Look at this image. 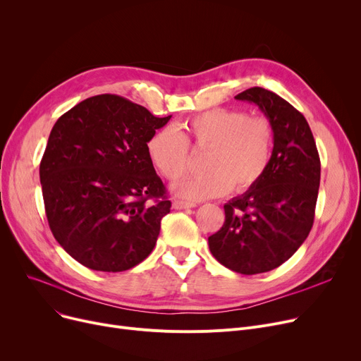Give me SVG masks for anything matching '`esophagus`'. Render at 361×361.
Listing matches in <instances>:
<instances>
[{"label": "esophagus", "mask_w": 361, "mask_h": 361, "mask_svg": "<svg viewBox=\"0 0 361 361\" xmlns=\"http://www.w3.org/2000/svg\"><path fill=\"white\" fill-rule=\"evenodd\" d=\"M196 203H188V202H183V200H174L173 202V207L177 211L180 209H188V207H195Z\"/></svg>", "instance_id": "obj_1"}]
</instances>
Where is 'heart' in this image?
Returning a JSON list of instances; mask_svg holds the SVG:
<instances>
[{"instance_id": "1", "label": "heart", "mask_w": 361, "mask_h": 361, "mask_svg": "<svg viewBox=\"0 0 361 361\" xmlns=\"http://www.w3.org/2000/svg\"><path fill=\"white\" fill-rule=\"evenodd\" d=\"M188 143L206 150L203 174L180 180L173 193L187 200L221 197L245 192L267 173L274 150V127L264 117H247L237 109L215 108L184 121L165 126L146 143L150 164L166 180L180 178L187 169Z\"/></svg>"}]
</instances>
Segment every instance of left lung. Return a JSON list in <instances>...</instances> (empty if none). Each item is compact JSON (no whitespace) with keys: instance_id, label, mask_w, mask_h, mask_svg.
I'll list each match as a JSON object with an SVG mask.
<instances>
[{"instance_id":"left-lung-1","label":"left lung","mask_w":361,"mask_h":361,"mask_svg":"<svg viewBox=\"0 0 361 361\" xmlns=\"http://www.w3.org/2000/svg\"><path fill=\"white\" fill-rule=\"evenodd\" d=\"M274 127V150L263 177L224 204L222 228L207 238L214 257L237 274L269 272L307 238L320 183V159L312 130L291 104L263 87L238 93Z\"/></svg>"}]
</instances>
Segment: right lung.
Returning <instances> with one entry per match:
<instances>
[{
  "label": "right lung",
  "instance_id": "1",
  "mask_svg": "<svg viewBox=\"0 0 361 361\" xmlns=\"http://www.w3.org/2000/svg\"><path fill=\"white\" fill-rule=\"evenodd\" d=\"M159 118L117 94H98L54 124L39 166L49 228L83 267L123 272L154 250L171 202L146 152Z\"/></svg>",
  "mask_w": 361,
  "mask_h": 361
}]
</instances>
